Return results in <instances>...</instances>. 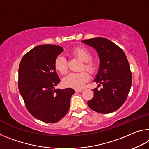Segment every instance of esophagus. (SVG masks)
<instances>
[{"label": "esophagus", "mask_w": 149, "mask_h": 149, "mask_svg": "<svg viewBox=\"0 0 149 149\" xmlns=\"http://www.w3.org/2000/svg\"><path fill=\"white\" fill-rule=\"evenodd\" d=\"M83 91V89H75V91L76 92H81Z\"/></svg>", "instance_id": "obj_1"}]
</instances>
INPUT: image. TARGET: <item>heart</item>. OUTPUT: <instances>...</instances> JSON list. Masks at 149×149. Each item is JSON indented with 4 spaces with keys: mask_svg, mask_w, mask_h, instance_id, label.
<instances>
[{
    "mask_svg": "<svg viewBox=\"0 0 149 149\" xmlns=\"http://www.w3.org/2000/svg\"><path fill=\"white\" fill-rule=\"evenodd\" d=\"M73 54L84 62L81 69L93 74L96 70L95 62L91 60L92 54L88 49L83 46L76 47L71 51ZM54 68L61 74H65L68 72V64L65 58L62 56H58L54 62ZM89 75L86 71L77 73H70L63 79V85L65 87L74 89H81L84 85L88 81Z\"/></svg>",
    "mask_w": 149,
    "mask_h": 149,
    "instance_id": "1",
    "label": "heart"
}]
</instances>
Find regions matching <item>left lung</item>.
<instances>
[{
	"label": "left lung",
	"mask_w": 149,
	"mask_h": 149,
	"mask_svg": "<svg viewBox=\"0 0 149 149\" xmlns=\"http://www.w3.org/2000/svg\"><path fill=\"white\" fill-rule=\"evenodd\" d=\"M82 42L97 52L100 63L94 81L103 88L93 89L94 96L87 104L92 110L103 114L114 112L121 107L132 84L129 63L123 49L105 38L97 37Z\"/></svg>",
	"instance_id": "8db88e82"
}]
</instances>
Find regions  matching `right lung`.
<instances>
[{
    "mask_svg": "<svg viewBox=\"0 0 149 149\" xmlns=\"http://www.w3.org/2000/svg\"><path fill=\"white\" fill-rule=\"evenodd\" d=\"M63 48L39 45L25 54L18 69V89L26 107L33 117L49 123L62 119L70 108L75 90L55 89L60 79L54 62Z\"/></svg>",
    "mask_w": 149,
    "mask_h": 149,
    "instance_id": "obj_1",
    "label": "right lung"
}]
</instances>
